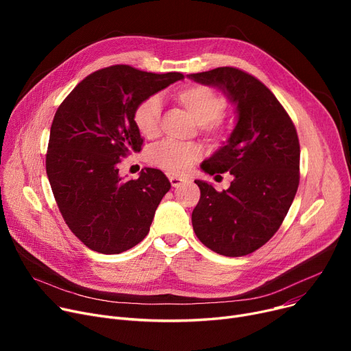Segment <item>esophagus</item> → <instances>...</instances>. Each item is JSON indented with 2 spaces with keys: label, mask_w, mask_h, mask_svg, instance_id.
Returning a JSON list of instances; mask_svg holds the SVG:
<instances>
[{
  "label": "esophagus",
  "mask_w": 351,
  "mask_h": 351,
  "mask_svg": "<svg viewBox=\"0 0 351 351\" xmlns=\"http://www.w3.org/2000/svg\"><path fill=\"white\" fill-rule=\"evenodd\" d=\"M169 180H171V185L173 186V188H178V186H180L183 182H186V179L185 178H180V176H175V175H169Z\"/></svg>",
  "instance_id": "1"
}]
</instances>
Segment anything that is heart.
<instances>
[{
  "instance_id": "1",
  "label": "heart",
  "mask_w": 351,
  "mask_h": 351,
  "mask_svg": "<svg viewBox=\"0 0 351 351\" xmlns=\"http://www.w3.org/2000/svg\"><path fill=\"white\" fill-rule=\"evenodd\" d=\"M176 101L188 110L195 122L204 126L206 132H215L217 121L226 106L225 98L209 86L191 85L178 90ZM160 98L147 97L138 104L134 112V122L139 134L145 138H154L159 132ZM200 147L193 143L163 142L149 152L151 163L173 175L186 173L193 162L200 158Z\"/></svg>"
}]
</instances>
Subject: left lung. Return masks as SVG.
I'll return each instance as SVG.
<instances>
[{
	"label": "left lung",
	"instance_id": "8db88e82",
	"mask_svg": "<svg viewBox=\"0 0 351 351\" xmlns=\"http://www.w3.org/2000/svg\"><path fill=\"white\" fill-rule=\"evenodd\" d=\"M189 80L215 86L236 106V125L228 141L200 168L209 175L229 172L230 188L200 189L192 212L199 241L210 250L245 256L262 247L278 232L299 186L300 145L290 117L259 80L222 66L191 73Z\"/></svg>",
	"mask_w": 351,
	"mask_h": 351
}]
</instances>
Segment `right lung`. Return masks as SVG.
Returning <instances> with one entry per match:
<instances>
[{
    "instance_id": "right-lung-1",
    "label": "right lung",
    "mask_w": 351,
    "mask_h": 351,
    "mask_svg": "<svg viewBox=\"0 0 351 351\" xmlns=\"http://www.w3.org/2000/svg\"><path fill=\"white\" fill-rule=\"evenodd\" d=\"M180 80L179 72L108 66L82 80L55 112L47 175L65 223L90 250L118 254L149 232L171 182L154 168L125 180L118 166L141 152L143 138L134 122L138 104Z\"/></svg>"
}]
</instances>
